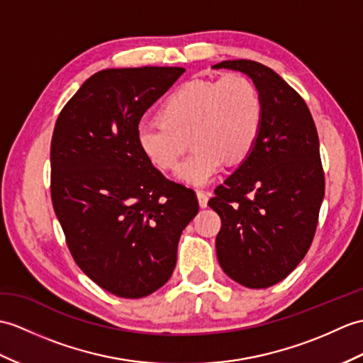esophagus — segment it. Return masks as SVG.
Instances as JSON below:
<instances>
[{
  "label": "esophagus",
  "mask_w": 363,
  "mask_h": 363,
  "mask_svg": "<svg viewBox=\"0 0 363 363\" xmlns=\"http://www.w3.org/2000/svg\"><path fill=\"white\" fill-rule=\"evenodd\" d=\"M196 196H198L199 206H201L202 208H206L207 204H208V195H207V193L202 191V190H198V191H196Z\"/></svg>",
  "instance_id": "1"
}]
</instances>
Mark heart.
<instances>
[{"label": "heart", "mask_w": 363, "mask_h": 363, "mask_svg": "<svg viewBox=\"0 0 363 363\" xmlns=\"http://www.w3.org/2000/svg\"><path fill=\"white\" fill-rule=\"evenodd\" d=\"M161 121L140 123L136 142L159 170L178 164L190 136L193 148L174 172L176 179L201 187L224 159L241 162L255 148L263 125V100L246 75L193 79L176 88L159 111Z\"/></svg>", "instance_id": "b5f03b06"}]
</instances>
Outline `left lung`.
I'll return each mask as SVG.
<instances>
[{
	"mask_svg": "<svg viewBox=\"0 0 363 363\" xmlns=\"http://www.w3.org/2000/svg\"><path fill=\"white\" fill-rule=\"evenodd\" d=\"M212 67L249 75L263 100L255 148L208 206L221 218L223 271L246 288L264 289L288 277L313 242L325 196L318 134L305 100L271 67L252 60Z\"/></svg>",
	"mask_w": 363,
	"mask_h": 363,
	"instance_id": "obj_1",
	"label": "left lung"
}]
</instances>
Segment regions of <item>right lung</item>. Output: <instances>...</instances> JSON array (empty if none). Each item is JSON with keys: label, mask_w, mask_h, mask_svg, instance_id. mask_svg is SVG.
Here are the masks:
<instances>
[{"label": "right lung", "mask_w": 363, "mask_h": 363, "mask_svg": "<svg viewBox=\"0 0 363 363\" xmlns=\"http://www.w3.org/2000/svg\"><path fill=\"white\" fill-rule=\"evenodd\" d=\"M184 67L104 69L65 105L50 142V198L75 263L100 288L142 298L168 281L195 191L142 155L143 113Z\"/></svg>", "instance_id": "1"}]
</instances>
